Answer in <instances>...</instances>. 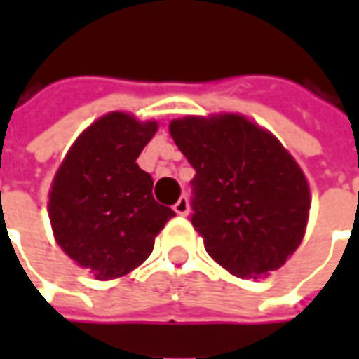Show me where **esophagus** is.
Instances as JSON below:
<instances>
[{
	"label": "esophagus",
	"mask_w": 359,
	"mask_h": 359,
	"mask_svg": "<svg viewBox=\"0 0 359 359\" xmlns=\"http://www.w3.org/2000/svg\"><path fill=\"white\" fill-rule=\"evenodd\" d=\"M172 210H175V213H177V215H187L188 210H190L187 196H180L179 200H177V203L172 205Z\"/></svg>",
	"instance_id": "34e87169"
}]
</instances>
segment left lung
I'll return each mask as SVG.
<instances>
[{
	"label": "left lung",
	"instance_id": "left-lung-1",
	"mask_svg": "<svg viewBox=\"0 0 359 359\" xmlns=\"http://www.w3.org/2000/svg\"><path fill=\"white\" fill-rule=\"evenodd\" d=\"M169 130L196 171L190 221L205 252L242 278L283 267L306 233L309 188L280 142L241 115L177 118Z\"/></svg>",
	"mask_w": 359,
	"mask_h": 359
}]
</instances>
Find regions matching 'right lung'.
Wrapping results in <instances>:
<instances>
[{"mask_svg":"<svg viewBox=\"0 0 359 359\" xmlns=\"http://www.w3.org/2000/svg\"><path fill=\"white\" fill-rule=\"evenodd\" d=\"M157 123L109 113L69 149L50 192L55 241L97 280L123 277L154 250L175 211L154 200V179L136 159Z\"/></svg>","mask_w":359,"mask_h":359,"instance_id":"1","label":"right lung"}]
</instances>
